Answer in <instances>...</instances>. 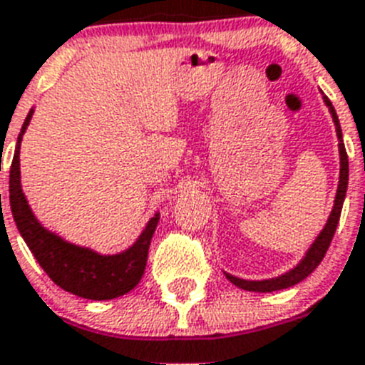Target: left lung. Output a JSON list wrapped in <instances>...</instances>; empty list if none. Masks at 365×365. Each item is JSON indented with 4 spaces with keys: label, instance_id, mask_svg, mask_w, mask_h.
I'll list each match as a JSON object with an SVG mask.
<instances>
[{
    "label": "left lung",
    "instance_id": "1",
    "mask_svg": "<svg viewBox=\"0 0 365 365\" xmlns=\"http://www.w3.org/2000/svg\"><path fill=\"white\" fill-rule=\"evenodd\" d=\"M322 101H324V105L328 106L331 121H334V125H336L337 148H339V182H337L336 198H334V206H331V212L330 215H328V221L324 223L321 232L317 234V238L313 240V244L307 247L304 257H302L292 268L283 272V274L275 275V277H268V279H242V277H236V275L223 272L225 277H227L232 285L240 287V289L250 290V292H274V290L289 289V287L296 285V283H300V281L306 279L307 275H309L317 266L321 264V260L324 259V255H327L328 247H330V242L331 238H334L337 223H339L343 202H345L346 185H349V157H346L345 144H343V133L341 125H339V118H337L336 114V108L331 106L330 99H328L324 93H322Z\"/></svg>",
    "mask_w": 365,
    "mask_h": 365
}]
</instances>
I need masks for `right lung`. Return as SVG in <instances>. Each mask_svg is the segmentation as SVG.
<instances>
[{"instance_id": "1", "label": "right lung", "mask_w": 365, "mask_h": 365, "mask_svg": "<svg viewBox=\"0 0 365 365\" xmlns=\"http://www.w3.org/2000/svg\"><path fill=\"white\" fill-rule=\"evenodd\" d=\"M34 112L35 108H31L24 120L9 174V200L20 236L50 279L71 294L88 300H112L127 294L144 275L148 250L161 215L153 213L133 245L112 255L67 242L63 236L46 229L29 206L20 180V146Z\"/></svg>"}]
</instances>
